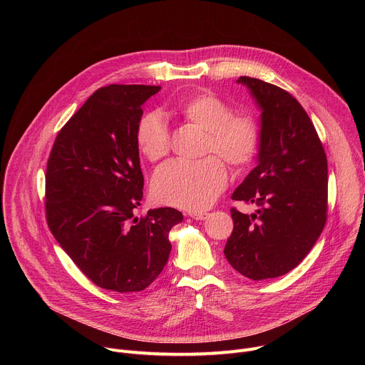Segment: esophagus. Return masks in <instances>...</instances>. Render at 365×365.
Returning a JSON list of instances; mask_svg holds the SVG:
<instances>
[{
    "label": "esophagus",
    "instance_id": "1",
    "mask_svg": "<svg viewBox=\"0 0 365 365\" xmlns=\"http://www.w3.org/2000/svg\"><path fill=\"white\" fill-rule=\"evenodd\" d=\"M193 220H196V221H203V220H206L207 218V215L210 214H206V212H192V214H189Z\"/></svg>",
    "mask_w": 365,
    "mask_h": 365
}]
</instances>
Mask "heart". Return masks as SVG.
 Segmentation results:
<instances>
[{
    "instance_id": "heart-1",
    "label": "heart",
    "mask_w": 365,
    "mask_h": 365,
    "mask_svg": "<svg viewBox=\"0 0 365 365\" xmlns=\"http://www.w3.org/2000/svg\"><path fill=\"white\" fill-rule=\"evenodd\" d=\"M183 118L206 133L205 153H217L234 168L248 165L257 154L259 128L250 115H232L228 103L212 95L199 93L180 107ZM138 151L150 162L169 153L170 140L165 117L145 114L135 128ZM225 165L210 155L200 162L172 160L155 170L151 180L153 197L180 210L199 212L206 210L227 185Z\"/></svg>"
}]
</instances>
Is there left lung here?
Returning <instances> with one entry per match:
<instances>
[{"label":"left lung","instance_id":"left-lung-1","mask_svg":"<svg viewBox=\"0 0 365 365\" xmlns=\"http://www.w3.org/2000/svg\"><path fill=\"white\" fill-rule=\"evenodd\" d=\"M259 114L257 166L232 199L255 203L231 210L234 230L224 254L251 280L274 279L294 269L319 238L327 221L328 162L318 133L296 98L284 89L240 76Z\"/></svg>","mask_w":365,"mask_h":365}]
</instances>
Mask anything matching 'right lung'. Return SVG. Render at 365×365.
<instances>
[{"label": "right lung", "instance_id": "1", "mask_svg": "<svg viewBox=\"0 0 365 365\" xmlns=\"http://www.w3.org/2000/svg\"><path fill=\"white\" fill-rule=\"evenodd\" d=\"M160 86L110 85L93 92L59 131L46 170L47 225L81 272L118 292L148 287L166 266L175 207L137 218L144 178L135 144L143 103Z\"/></svg>", "mask_w": 365, "mask_h": 365}]
</instances>
